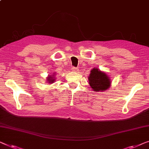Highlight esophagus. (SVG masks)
Segmentation results:
<instances>
[{
	"label": "esophagus",
	"instance_id": "34e87169",
	"mask_svg": "<svg viewBox=\"0 0 149 149\" xmlns=\"http://www.w3.org/2000/svg\"><path fill=\"white\" fill-rule=\"evenodd\" d=\"M72 70L73 71V72H78L79 71V68H75V67H73L72 68Z\"/></svg>",
	"mask_w": 149,
	"mask_h": 149
}]
</instances>
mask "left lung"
<instances>
[{
	"mask_svg": "<svg viewBox=\"0 0 149 149\" xmlns=\"http://www.w3.org/2000/svg\"><path fill=\"white\" fill-rule=\"evenodd\" d=\"M88 79L91 87L95 92L106 91L111 86L110 77L97 68H93L91 70Z\"/></svg>",
	"mask_w": 149,
	"mask_h": 149,
	"instance_id": "8db88e82",
	"label": "left lung"
}]
</instances>
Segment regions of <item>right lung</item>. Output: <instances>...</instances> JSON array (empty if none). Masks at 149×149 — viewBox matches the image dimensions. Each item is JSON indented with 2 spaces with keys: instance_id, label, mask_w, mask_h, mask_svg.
I'll return each instance as SVG.
<instances>
[{
  "instance_id": "obj_1",
  "label": "right lung",
  "mask_w": 149,
  "mask_h": 149,
  "mask_svg": "<svg viewBox=\"0 0 149 149\" xmlns=\"http://www.w3.org/2000/svg\"><path fill=\"white\" fill-rule=\"evenodd\" d=\"M47 83L49 84H52L55 82V73H54L52 75H48V77H47Z\"/></svg>"
}]
</instances>
